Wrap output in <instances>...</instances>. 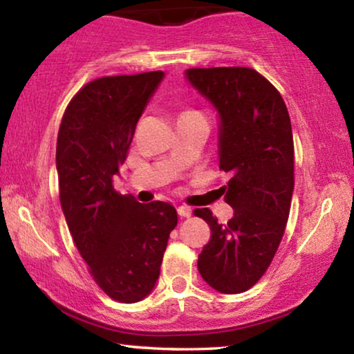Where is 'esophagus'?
<instances>
[{
    "instance_id": "1",
    "label": "esophagus",
    "mask_w": 354,
    "mask_h": 354,
    "mask_svg": "<svg viewBox=\"0 0 354 354\" xmlns=\"http://www.w3.org/2000/svg\"><path fill=\"white\" fill-rule=\"evenodd\" d=\"M178 215L181 218H189L192 215V210L186 205H181V207H178Z\"/></svg>"
}]
</instances>
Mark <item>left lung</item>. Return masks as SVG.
Wrapping results in <instances>:
<instances>
[{
  "label": "left lung",
  "mask_w": 354,
  "mask_h": 354,
  "mask_svg": "<svg viewBox=\"0 0 354 354\" xmlns=\"http://www.w3.org/2000/svg\"><path fill=\"white\" fill-rule=\"evenodd\" d=\"M187 82L215 107L220 168L231 173L220 187L234 216L220 225L196 208L212 229L197 268L208 286L241 293L255 286L276 255L293 194V136L277 89L248 67L187 68Z\"/></svg>",
  "instance_id": "obj_1"
}]
</instances>
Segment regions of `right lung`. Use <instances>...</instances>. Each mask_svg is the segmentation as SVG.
<instances>
[{
  "label": "right lung",
  "instance_id": "1",
  "mask_svg": "<svg viewBox=\"0 0 354 354\" xmlns=\"http://www.w3.org/2000/svg\"><path fill=\"white\" fill-rule=\"evenodd\" d=\"M163 77L158 71L89 82L67 106L57 134L59 197L68 231L97 286L122 303L141 301L153 290L178 225L170 203H139L112 184Z\"/></svg>",
  "mask_w": 354,
  "mask_h": 354
}]
</instances>
